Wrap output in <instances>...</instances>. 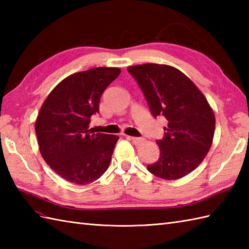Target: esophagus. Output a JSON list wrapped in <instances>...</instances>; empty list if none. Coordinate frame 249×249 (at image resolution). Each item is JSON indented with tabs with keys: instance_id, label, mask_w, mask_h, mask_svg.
Masks as SVG:
<instances>
[{
	"instance_id": "obj_1",
	"label": "esophagus",
	"mask_w": 249,
	"mask_h": 249,
	"mask_svg": "<svg viewBox=\"0 0 249 249\" xmlns=\"http://www.w3.org/2000/svg\"><path fill=\"white\" fill-rule=\"evenodd\" d=\"M129 139L133 141V143L136 144V145H139L144 141L143 138H139V137H129Z\"/></svg>"
}]
</instances>
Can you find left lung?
Listing matches in <instances>:
<instances>
[{
	"instance_id": "1",
	"label": "left lung",
	"mask_w": 249,
	"mask_h": 249,
	"mask_svg": "<svg viewBox=\"0 0 249 249\" xmlns=\"http://www.w3.org/2000/svg\"><path fill=\"white\" fill-rule=\"evenodd\" d=\"M154 118L168 121L163 138L157 140L160 155L147 166L154 176L178 179L197 168L210 151L215 115L204 95L177 68L160 64L130 66Z\"/></svg>"
}]
</instances>
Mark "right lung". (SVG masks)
<instances>
[{"label":"right lung","mask_w":249,"mask_h":249,"mask_svg":"<svg viewBox=\"0 0 249 249\" xmlns=\"http://www.w3.org/2000/svg\"><path fill=\"white\" fill-rule=\"evenodd\" d=\"M120 68L95 67L68 76L46 98L35 123L40 154L63 178L78 185L96 181L107 170L118 136L93 134L91 116Z\"/></svg>","instance_id":"add662e5"}]
</instances>
